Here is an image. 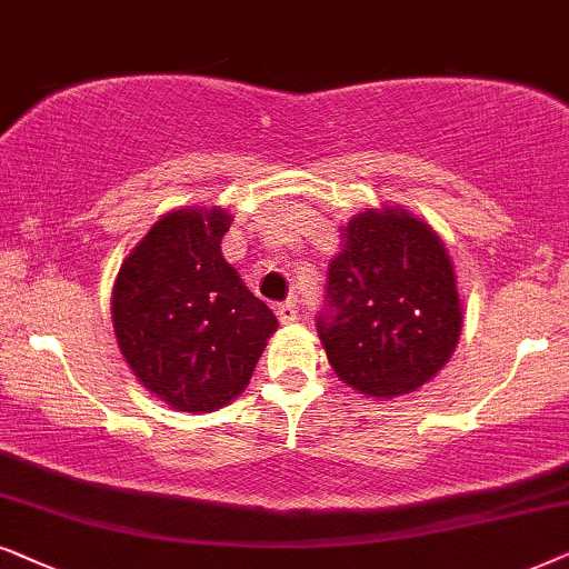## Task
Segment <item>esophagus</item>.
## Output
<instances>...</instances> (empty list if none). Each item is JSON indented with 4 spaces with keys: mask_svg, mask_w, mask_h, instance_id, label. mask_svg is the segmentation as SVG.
<instances>
[{
    "mask_svg": "<svg viewBox=\"0 0 569 569\" xmlns=\"http://www.w3.org/2000/svg\"><path fill=\"white\" fill-rule=\"evenodd\" d=\"M299 309H297V301H283V305H278V320L283 325H289L297 320Z\"/></svg>",
    "mask_w": 569,
    "mask_h": 569,
    "instance_id": "obj_1",
    "label": "esophagus"
}]
</instances>
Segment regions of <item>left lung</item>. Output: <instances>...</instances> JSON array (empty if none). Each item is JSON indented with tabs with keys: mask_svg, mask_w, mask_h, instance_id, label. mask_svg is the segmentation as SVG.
<instances>
[{
	"mask_svg": "<svg viewBox=\"0 0 569 569\" xmlns=\"http://www.w3.org/2000/svg\"><path fill=\"white\" fill-rule=\"evenodd\" d=\"M456 272L445 244L403 210H367L346 226L317 315L340 380L375 398L429 382L460 338Z\"/></svg>",
	"mask_w": 569,
	"mask_h": 569,
	"instance_id": "obj_1",
	"label": "left lung"
}]
</instances>
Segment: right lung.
Returning a JSON list of instances; mask_svg holds the SVG:
<instances>
[{"mask_svg":"<svg viewBox=\"0 0 569 569\" xmlns=\"http://www.w3.org/2000/svg\"><path fill=\"white\" fill-rule=\"evenodd\" d=\"M223 210L163 216L121 264L113 330L132 372L179 411H216L239 396L278 328L223 260Z\"/></svg>","mask_w":569,"mask_h":569,"instance_id":"1","label":"right lung"}]
</instances>
